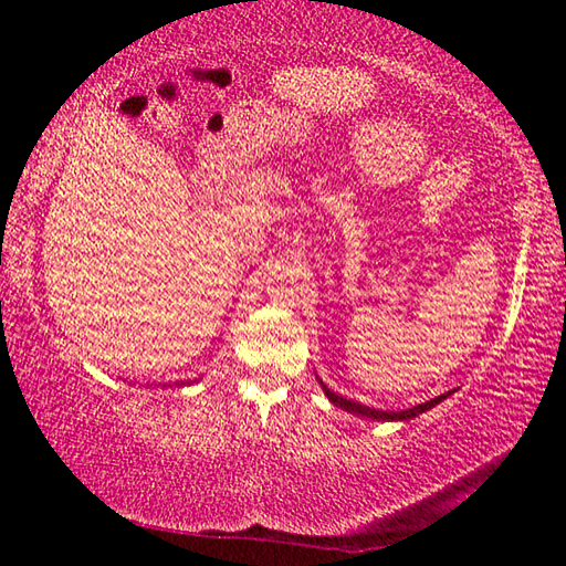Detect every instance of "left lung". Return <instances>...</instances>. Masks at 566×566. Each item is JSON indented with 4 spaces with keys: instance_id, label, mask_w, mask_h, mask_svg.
Returning a JSON list of instances; mask_svg holds the SVG:
<instances>
[{
    "instance_id": "1",
    "label": "left lung",
    "mask_w": 566,
    "mask_h": 566,
    "mask_svg": "<svg viewBox=\"0 0 566 566\" xmlns=\"http://www.w3.org/2000/svg\"><path fill=\"white\" fill-rule=\"evenodd\" d=\"M319 385H322V391H324V395H327V399L332 401V405L342 407L344 411H349V415L367 417V419H377V421H407V419H415V417H419V415H421V411L432 409V407H437V405H439V401H444L447 397H452V395H454V391H447V395H439V397H434V399L424 401V405H417V407H411V409H401V411H381V409L367 407V405H359V401H352V399H347V397L337 395V391H332L327 385H324L322 379H319Z\"/></svg>"
}]
</instances>
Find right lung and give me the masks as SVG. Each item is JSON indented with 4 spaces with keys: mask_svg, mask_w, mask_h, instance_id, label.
Returning <instances> with one entry per match:
<instances>
[{
    "mask_svg": "<svg viewBox=\"0 0 566 566\" xmlns=\"http://www.w3.org/2000/svg\"><path fill=\"white\" fill-rule=\"evenodd\" d=\"M181 385H185V381H177V387H181ZM187 385H189V381H187Z\"/></svg>",
    "mask_w": 566,
    "mask_h": 566,
    "instance_id": "right-lung-1",
    "label": "right lung"
}]
</instances>
